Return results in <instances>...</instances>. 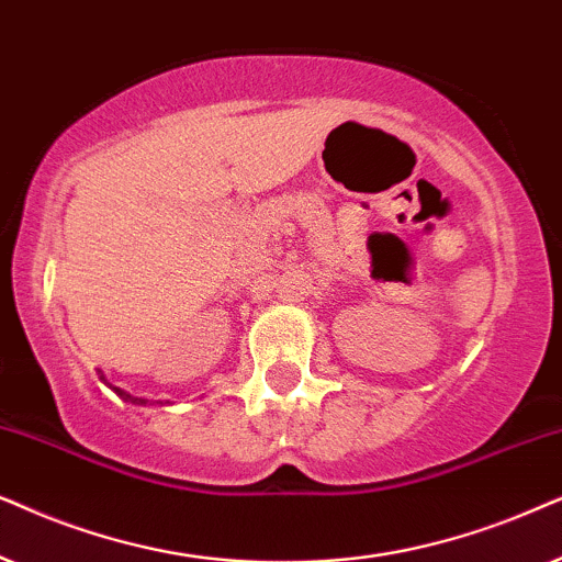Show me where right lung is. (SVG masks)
Wrapping results in <instances>:
<instances>
[{"mask_svg":"<svg viewBox=\"0 0 562 562\" xmlns=\"http://www.w3.org/2000/svg\"><path fill=\"white\" fill-rule=\"evenodd\" d=\"M100 380H104L102 372H100ZM104 383H108V380H104ZM108 385H110V383H108ZM110 387H112V391H115V393L120 395V398H123V401H131V403H136V406H144V403H148L146 398H136V395H131V393L120 391V387H115V385H110Z\"/></svg>","mask_w":562,"mask_h":562,"instance_id":"right-lung-1","label":"right lung"}]
</instances>
